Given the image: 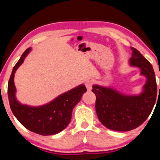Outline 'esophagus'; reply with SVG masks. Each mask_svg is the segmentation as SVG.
Returning a JSON list of instances; mask_svg holds the SVG:
<instances>
[{
    "mask_svg": "<svg viewBox=\"0 0 160 160\" xmlns=\"http://www.w3.org/2000/svg\"><path fill=\"white\" fill-rule=\"evenodd\" d=\"M85 85L86 86V88L88 91H90L92 90V80H87Z\"/></svg>",
    "mask_w": 160,
    "mask_h": 160,
    "instance_id": "esophagus-1",
    "label": "esophagus"
}]
</instances>
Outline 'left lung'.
<instances>
[{"mask_svg":"<svg viewBox=\"0 0 160 160\" xmlns=\"http://www.w3.org/2000/svg\"><path fill=\"white\" fill-rule=\"evenodd\" d=\"M130 64L138 67L147 78L143 90L138 95H124L112 88L92 86L96 95L97 116L107 128L118 131H129L140 126L152 111L157 97V82L152 66L136 48L131 47ZM160 88V85H159Z\"/></svg>","mask_w":160,"mask_h":160,"instance_id":"left-lung-1","label":"left lung"}]
</instances>
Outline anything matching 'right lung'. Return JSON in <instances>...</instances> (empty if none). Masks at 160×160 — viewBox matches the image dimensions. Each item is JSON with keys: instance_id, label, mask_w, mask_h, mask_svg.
Instances as JSON below:
<instances>
[{"instance_id": "obj_1", "label": "right lung", "mask_w": 160, "mask_h": 160, "mask_svg": "<svg viewBox=\"0 0 160 160\" xmlns=\"http://www.w3.org/2000/svg\"><path fill=\"white\" fill-rule=\"evenodd\" d=\"M31 48L22 53L12 69L8 86V95L12 112L27 129L42 135H51L63 131L71 120L72 112L82 94L87 92L84 85L58 96L47 104L41 107H29L21 104L15 98L14 75L16 70L23 63Z\"/></svg>"}]
</instances>
